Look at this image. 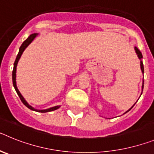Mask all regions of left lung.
I'll list each match as a JSON object with an SVG mask.
<instances>
[{
	"mask_svg": "<svg viewBox=\"0 0 154 154\" xmlns=\"http://www.w3.org/2000/svg\"><path fill=\"white\" fill-rule=\"evenodd\" d=\"M135 51H136V52H137V55H138V58L141 60V58H143V55H142V53H141V51H140V50H139L137 47H135ZM140 68H141V70H142V72L143 73L144 72V68H143V64L142 61H140ZM143 84H144V81H143V86H142L143 89ZM134 105H135V104H134ZM134 105H133V106H134ZM133 107H131V109L133 108ZM131 109H130L128 110L127 112H129V111H130Z\"/></svg>",
	"mask_w": 154,
	"mask_h": 154,
	"instance_id": "obj_1",
	"label": "left lung"
}]
</instances>
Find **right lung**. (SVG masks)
<instances>
[{"instance_id": "right-lung-1", "label": "right lung", "mask_w": 154, "mask_h": 154, "mask_svg": "<svg viewBox=\"0 0 154 154\" xmlns=\"http://www.w3.org/2000/svg\"><path fill=\"white\" fill-rule=\"evenodd\" d=\"M36 35H37V34H32V35H30L28 38H27L26 40L23 42L22 45H21V47H20V48H19V52L17 55V58H16V59H15V62H14V69H13V72H12V80H13V85H14V89H15L16 92H17V95H18L19 98L21 99V102H22V103H24V106H26L28 109H31V110H35V111H37V112H51V111H54V110L58 109L59 108V106H57L51 107V108L48 109H43V110L35 109H34L33 107L31 106L30 105H28V103L25 101V99H24V97L21 96V94L20 93V92H19V90L17 89V85H16V68H17V62H18V60L20 59V58H21V55H22V53H23V51H24V50L25 49V48H27V46H28V45H29L30 43H31V42L34 40V38H35V37H36Z\"/></svg>"}]
</instances>
